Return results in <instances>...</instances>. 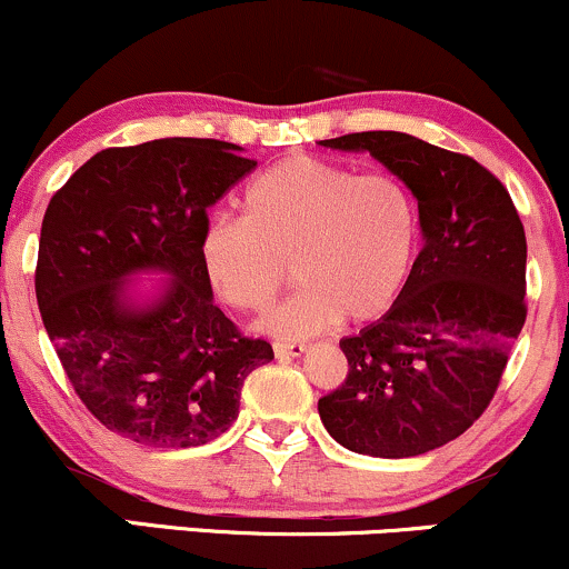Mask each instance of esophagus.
Returning <instances> with one entry per match:
<instances>
[{"mask_svg": "<svg viewBox=\"0 0 569 569\" xmlns=\"http://www.w3.org/2000/svg\"><path fill=\"white\" fill-rule=\"evenodd\" d=\"M306 351H309V346H306V343H273V353H277L279 359L303 357Z\"/></svg>", "mask_w": 569, "mask_h": 569, "instance_id": "1", "label": "esophagus"}]
</instances>
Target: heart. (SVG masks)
Masks as SVG:
<instances>
[{
  "label": "heart",
  "mask_w": 569,
  "mask_h": 569,
  "mask_svg": "<svg viewBox=\"0 0 569 569\" xmlns=\"http://www.w3.org/2000/svg\"><path fill=\"white\" fill-rule=\"evenodd\" d=\"M242 218L207 220L199 258L220 300L247 313L300 290L260 322L277 338H306L343 317L362 325L397 303L416 266V199L391 176H357L325 159L287 157L242 191Z\"/></svg>",
  "instance_id": "obj_1"
}]
</instances>
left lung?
Segmentation results:
<instances>
[{
  "mask_svg": "<svg viewBox=\"0 0 569 569\" xmlns=\"http://www.w3.org/2000/svg\"><path fill=\"white\" fill-rule=\"evenodd\" d=\"M322 146L370 153L402 180L423 250L397 303L340 340L349 376L319 399V418L359 456H423L458 439L498 389L527 317L525 226L503 183L463 153L393 130Z\"/></svg>",
  "mask_w": 569,
  "mask_h": 569,
  "instance_id": "8db88e82",
  "label": "left lung"
}]
</instances>
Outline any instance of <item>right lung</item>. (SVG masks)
I'll return each instance as SVG.
<instances>
[{"instance_id":"1","label":"right lung","mask_w":569,"mask_h":569,"mask_svg":"<svg viewBox=\"0 0 569 569\" xmlns=\"http://www.w3.org/2000/svg\"><path fill=\"white\" fill-rule=\"evenodd\" d=\"M252 167L226 140L159 138L98 151L47 204L39 313L77 397L119 437L212 442L273 359L218 309L199 258L207 210ZM143 276L163 284H129Z\"/></svg>"}]
</instances>
